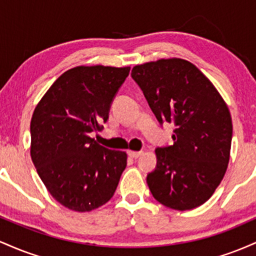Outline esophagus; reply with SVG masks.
I'll use <instances>...</instances> for the list:
<instances>
[{
    "label": "esophagus",
    "instance_id": "34e87169",
    "mask_svg": "<svg viewBox=\"0 0 256 256\" xmlns=\"http://www.w3.org/2000/svg\"><path fill=\"white\" fill-rule=\"evenodd\" d=\"M128 156H131V158H140V155L143 154L142 152H134V150H128Z\"/></svg>",
    "mask_w": 256,
    "mask_h": 256
}]
</instances>
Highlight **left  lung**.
Segmentation results:
<instances>
[{"instance_id":"8db88e82","label":"left lung","mask_w":256,"mask_h":256,"mask_svg":"<svg viewBox=\"0 0 256 256\" xmlns=\"http://www.w3.org/2000/svg\"><path fill=\"white\" fill-rule=\"evenodd\" d=\"M131 77L158 122L174 125L173 144L155 149L156 167L146 176L152 196L177 210L204 204L230 160L232 120L225 101L210 79L183 58L137 64Z\"/></svg>"}]
</instances>
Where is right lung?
<instances>
[{
	"label": "right lung",
	"instance_id": "obj_1",
	"mask_svg": "<svg viewBox=\"0 0 256 256\" xmlns=\"http://www.w3.org/2000/svg\"><path fill=\"white\" fill-rule=\"evenodd\" d=\"M130 67L78 66L58 77L31 119V158L50 195L68 210L90 212L113 198L126 167L125 152L90 134L108 120Z\"/></svg>",
	"mask_w": 256,
	"mask_h": 256
}]
</instances>
